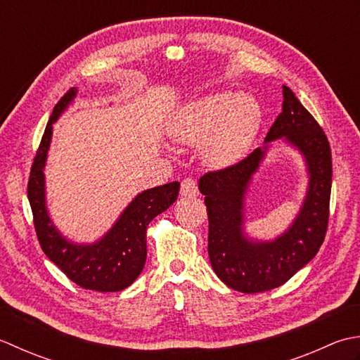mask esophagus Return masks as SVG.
I'll list each match as a JSON object with an SVG mask.
<instances>
[{
  "label": "esophagus",
  "mask_w": 360,
  "mask_h": 360,
  "mask_svg": "<svg viewBox=\"0 0 360 360\" xmlns=\"http://www.w3.org/2000/svg\"><path fill=\"white\" fill-rule=\"evenodd\" d=\"M180 194L183 197H195L199 195V188H197V181L194 179H185L180 185Z\"/></svg>",
  "instance_id": "1"
}]
</instances>
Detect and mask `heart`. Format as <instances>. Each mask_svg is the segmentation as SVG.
Here are the masks:
<instances>
[{
	"mask_svg": "<svg viewBox=\"0 0 360 360\" xmlns=\"http://www.w3.org/2000/svg\"><path fill=\"white\" fill-rule=\"evenodd\" d=\"M259 107L236 91H221L191 102L172 122L181 143L202 144V155L216 167L236 165L250 148L259 127Z\"/></svg>",
	"mask_w": 360,
	"mask_h": 360,
	"instance_id": "1",
	"label": "heart"
}]
</instances>
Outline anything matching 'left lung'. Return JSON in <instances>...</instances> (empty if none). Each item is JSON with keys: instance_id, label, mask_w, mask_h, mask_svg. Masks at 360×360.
<instances>
[{"instance_id": "left-lung-1", "label": "left lung", "mask_w": 360, "mask_h": 360, "mask_svg": "<svg viewBox=\"0 0 360 360\" xmlns=\"http://www.w3.org/2000/svg\"><path fill=\"white\" fill-rule=\"evenodd\" d=\"M283 112L266 143L284 138L304 157L309 185L295 221L274 240H253L244 233V195L269 144L239 163L208 172L199 180L208 211L211 267L229 288L258 293L284 284L304 267L325 240L329 219L333 161L329 141L314 116L283 85Z\"/></svg>"}]
</instances>
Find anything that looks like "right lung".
<instances>
[{"label":"right lung","instance_id":"obj_1","mask_svg":"<svg viewBox=\"0 0 360 360\" xmlns=\"http://www.w3.org/2000/svg\"><path fill=\"white\" fill-rule=\"evenodd\" d=\"M76 93L77 88H71L53 110L31 167L27 199L31 203L37 238L48 258L80 288L120 292L129 288L141 274L148 255L146 230L153 217L177 200L180 183L172 181L143 191L122 211L112 229L94 244H75L63 238L48 214L43 169L53 136V124L75 99Z\"/></svg>","mask_w":360,"mask_h":360}]
</instances>
